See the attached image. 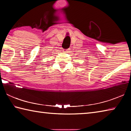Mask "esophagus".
I'll return each mask as SVG.
<instances>
[{"label":"esophagus","instance_id":"34e87169","mask_svg":"<svg viewBox=\"0 0 131 131\" xmlns=\"http://www.w3.org/2000/svg\"><path fill=\"white\" fill-rule=\"evenodd\" d=\"M70 50L69 49H67V50H63V52H69V51Z\"/></svg>","mask_w":131,"mask_h":131}]
</instances>
